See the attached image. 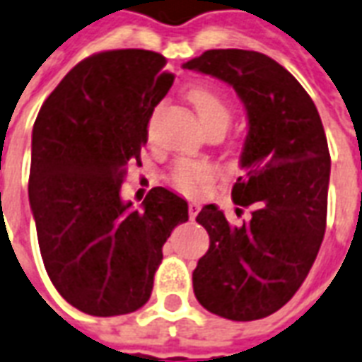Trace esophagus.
I'll use <instances>...</instances> for the list:
<instances>
[{
    "label": "esophagus",
    "instance_id": "1",
    "mask_svg": "<svg viewBox=\"0 0 362 362\" xmlns=\"http://www.w3.org/2000/svg\"><path fill=\"white\" fill-rule=\"evenodd\" d=\"M198 211H200V204L198 202L189 204V217H191V219H194V217L198 216Z\"/></svg>",
    "mask_w": 362,
    "mask_h": 362
}]
</instances>
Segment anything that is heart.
I'll return each instance as SVG.
<instances>
[{"label": "heart", "instance_id": "1", "mask_svg": "<svg viewBox=\"0 0 362 362\" xmlns=\"http://www.w3.org/2000/svg\"><path fill=\"white\" fill-rule=\"evenodd\" d=\"M187 99L202 119L208 132L211 129H225L230 122V103L225 95L214 86L197 83L187 89ZM217 177V170L210 162L202 160H177L171 170V183L175 189L187 194L202 191L211 185Z\"/></svg>", "mask_w": 362, "mask_h": 362}]
</instances>
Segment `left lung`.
Returning <instances> with one entry per match:
<instances>
[{
  "label": "left lung",
  "mask_w": 362,
  "mask_h": 362,
  "mask_svg": "<svg viewBox=\"0 0 362 362\" xmlns=\"http://www.w3.org/2000/svg\"><path fill=\"white\" fill-rule=\"evenodd\" d=\"M183 68L229 83L248 116L244 173L230 194L252 216L233 227L214 204L200 210L210 248L192 273L194 296L223 319H263L292 300L319 254L330 181L325 127L300 81L263 53L210 49Z\"/></svg>",
  "instance_id": "1"
}]
</instances>
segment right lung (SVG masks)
I'll return each mask as SVG.
<instances>
[{
    "label": "right lung",
    "instance_id": "right-lung-1",
    "mask_svg": "<svg viewBox=\"0 0 362 362\" xmlns=\"http://www.w3.org/2000/svg\"><path fill=\"white\" fill-rule=\"evenodd\" d=\"M164 66L145 49L88 57L45 99L32 129L28 198L43 265L59 294L95 317L145 305L162 246L189 219L187 200L164 187L139 210L119 197L173 83Z\"/></svg>",
    "mask_w": 362,
    "mask_h": 362
}]
</instances>
